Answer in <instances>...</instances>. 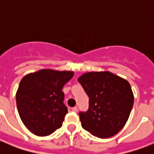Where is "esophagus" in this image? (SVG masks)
<instances>
[{
    "label": "esophagus",
    "instance_id": "obj_1",
    "mask_svg": "<svg viewBox=\"0 0 154 154\" xmlns=\"http://www.w3.org/2000/svg\"><path fill=\"white\" fill-rule=\"evenodd\" d=\"M77 110H78L77 106H74V107H72V111H74V112H77Z\"/></svg>",
    "mask_w": 154,
    "mask_h": 154
}]
</instances>
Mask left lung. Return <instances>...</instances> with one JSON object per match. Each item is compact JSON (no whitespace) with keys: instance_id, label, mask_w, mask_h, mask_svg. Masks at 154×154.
Returning <instances> with one entry per match:
<instances>
[{"instance_id":"obj_1","label":"left lung","mask_w":154,"mask_h":154,"mask_svg":"<svg viewBox=\"0 0 154 154\" xmlns=\"http://www.w3.org/2000/svg\"><path fill=\"white\" fill-rule=\"evenodd\" d=\"M77 80L89 97V109L80 113L82 128L100 139L116 134L125 125L134 105L129 82L108 71L86 72Z\"/></svg>"}]
</instances>
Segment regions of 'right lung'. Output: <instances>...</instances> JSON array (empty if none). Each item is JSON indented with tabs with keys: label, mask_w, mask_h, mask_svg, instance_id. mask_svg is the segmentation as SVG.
<instances>
[{
	"label": "right lung",
	"mask_w": 154,
	"mask_h": 154,
	"mask_svg": "<svg viewBox=\"0 0 154 154\" xmlns=\"http://www.w3.org/2000/svg\"><path fill=\"white\" fill-rule=\"evenodd\" d=\"M72 71L40 69L25 75L16 91V105L22 122L38 136L59 129L67 108L62 89L73 77Z\"/></svg>",
	"instance_id": "1"
}]
</instances>
